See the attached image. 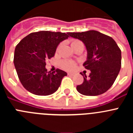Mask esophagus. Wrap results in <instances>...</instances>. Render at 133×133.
<instances>
[{
	"label": "esophagus",
	"instance_id": "1",
	"mask_svg": "<svg viewBox=\"0 0 133 133\" xmlns=\"http://www.w3.org/2000/svg\"><path fill=\"white\" fill-rule=\"evenodd\" d=\"M68 75H69V76H73V74L72 73H70V72H69V73H68Z\"/></svg>",
	"mask_w": 133,
	"mask_h": 133
}]
</instances>
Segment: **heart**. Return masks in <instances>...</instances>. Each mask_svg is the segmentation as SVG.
<instances>
[{
    "label": "heart",
    "instance_id": "obj_1",
    "mask_svg": "<svg viewBox=\"0 0 133 133\" xmlns=\"http://www.w3.org/2000/svg\"><path fill=\"white\" fill-rule=\"evenodd\" d=\"M81 43V41H78V40H72L71 41V43H70V44H71V46L73 47L74 46L76 45L78 43ZM59 46L58 47L57 50L58 49ZM61 66L65 70H72L75 69L76 67V63L72 61H69V60H64V61H61Z\"/></svg>",
    "mask_w": 133,
    "mask_h": 133
}]
</instances>
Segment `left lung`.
Returning a JSON list of instances; mask_svg holds the SVG:
<instances>
[{"mask_svg": "<svg viewBox=\"0 0 133 133\" xmlns=\"http://www.w3.org/2000/svg\"><path fill=\"white\" fill-rule=\"evenodd\" d=\"M68 34L83 41L87 50V60L83 66L90 72L89 77L81 73L84 81L77 85L78 92L86 96H97L107 91L121 67V50L116 42L96 30Z\"/></svg>", "mask_w": 133, "mask_h": 133, "instance_id": "1", "label": "left lung"}]
</instances>
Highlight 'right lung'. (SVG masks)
Listing matches in <instances>:
<instances>
[{"label": "right lung", "mask_w": 133, "mask_h": 133, "mask_svg": "<svg viewBox=\"0 0 133 133\" xmlns=\"http://www.w3.org/2000/svg\"><path fill=\"white\" fill-rule=\"evenodd\" d=\"M61 32H32L16 46L14 64L21 84L31 93L46 96L58 90L66 72L57 69L47 72L46 61L53 57L57 46L69 37Z\"/></svg>", "instance_id": "obj_1"}]
</instances>
